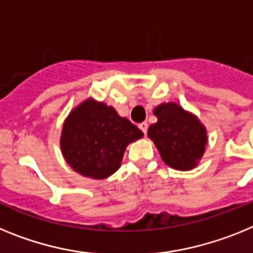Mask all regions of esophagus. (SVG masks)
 Listing matches in <instances>:
<instances>
[{"instance_id":"esophagus-1","label":"esophagus","mask_w":253,"mask_h":253,"mask_svg":"<svg viewBox=\"0 0 253 253\" xmlns=\"http://www.w3.org/2000/svg\"><path fill=\"white\" fill-rule=\"evenodd\" d=\"M139 128L141 129L142 132L146 133V131H148V124H146V122H141V124L139 125Z\"/></svg>"}]
</instances>
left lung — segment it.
<instances>
[{"mask_svg": "<svg viewBox=\"0 0 253 253\" xmlns=\"http://www.w3.org/2000/svg\"><path fill=\"white\" fill-rule=\"evenodd\" d=\"M153 113L158 121L149 127L148 136L164 163L177 170L196 168L208 145V131L197 116L174 102L162 103Z\"/></svg>", "mask_w": 253, "mask_h": 253, "instance_id": "obj_1", "label": "left lung"}]
</instances>
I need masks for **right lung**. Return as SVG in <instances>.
Wrapping results in <instances>:
<instances>
[{
	"label": "right lung",
	"instance_id": "add662e5",
	"mask_svg": "<svg viewBox=\"0 0 253 253\" xmlns=\"http://www.w3.org/2000/svg\"><path fill=\"white\" fill-rule=\"evenodd\" d=\"M144 133L103 102L87 98L63 122L61 151L79 174L105 179L120 169L127 145Z\"/></svg>",
	"mask_w": 253,
	"mask_h": 253
}]
</instances>
